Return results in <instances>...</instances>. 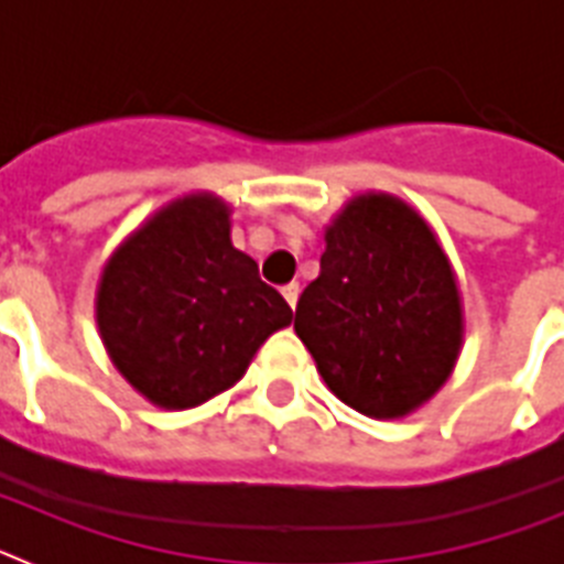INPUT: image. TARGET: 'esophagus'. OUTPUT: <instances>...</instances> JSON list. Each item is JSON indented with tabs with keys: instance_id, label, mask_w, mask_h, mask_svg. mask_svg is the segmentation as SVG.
<instances>
[{
	"instance_id": "esophagus-1",
	"label": "esophagus",
	"mask_w": 564,
	"mask_h": 564,
	"mask_svg": "<svg viewBox=\"0 0 564 564\" xmlns=\"http://www.w3.org/2000/svg\"><path fill=\"white\" fill-rule=\"evenodd\" d=\"M282 296L288 299V305L296 307V302H299V282H288V285L282 288Z\"/></svg>"
}]
</instances>
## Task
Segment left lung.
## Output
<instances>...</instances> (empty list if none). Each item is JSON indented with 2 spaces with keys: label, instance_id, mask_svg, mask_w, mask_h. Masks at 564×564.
<instances>
[{
  "label": "left lung",
  "instance_id": "1",
  "mask_svg": "<svg viewBox=\"0 0 564 564\" xmlns=\"http://www.w3.org/2000/svg\"><path fill=\"white\" fill-rule=\"evenodd\" d=\"M322 273L293 330L325 383L370 417H401L455 370L460 293L435 234L406 203L364 194L325 234Z\"/></svg>",
  "mask_w": 564,
  "mask_h": 564
}]
</instances>
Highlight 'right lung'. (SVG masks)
Here are the masks:
<instances>
[{
	"instance_id": "add662e5",
	"label": "right lung",
	"mask_w": 564,
	"mask_h": 564,
	"mask_svg": "<svg viewBox=\"0 0 564 564\" xmlns=\"http://www.w3.org/2000/svg\"><path fill=\"white\" fill-rule=\"evenodd\" d=\"M293 311L231 246L228 206L192 194L158 212L104 268L98 330L134 390L188 410L246 376Z\"/></svg>"
}]
</instances>
